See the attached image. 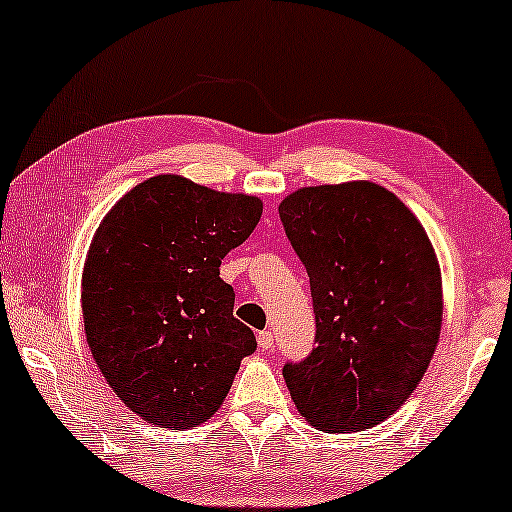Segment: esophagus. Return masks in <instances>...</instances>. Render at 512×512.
I'll list each match as a JSON object with an SVG mask.
<instances>
[{
  "instance_id": "obj_1",
  "label": "esophagus",
  "mask_w": 512,
  "mask_h": 512,
  "mask_svg": "<svg viewBox=\"0 0 512 512\" xmlns=\"http://www.w3.org/2000/svg\"><path fill=\"white\" fill-rule=\"evenodd\" d=\"M272 345H275V335H272L270 331H263V333H258V347H263V349H270Z\"/></svg>"
}]
</instances>
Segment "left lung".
Instances as JSON below:
<instances>
[{"label":"left lung","instance_id":"left-lung-1","mask_svg":"<svg viewBox=\"0 0 512 512\" xmlns=\"http://www.w3.org/2000/svg\"><path fill=\"white\" fill-rule=\"evenodd\" d=\"M279 219L310 277L317 319V347L286 363V387L319 431H366L408 401L436 352V251L417 216L373 181L298 188Z\"/></svg>","mask_w":512,"mask_h":512}]
</instances>
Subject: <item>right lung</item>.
I'll return each mask as SVG.
<instances>
[{
    "label": "right lung",
    "instance_id": "obj_1",
    "mask_svg": "<svg viewBox=\"0 0 512 512\" xmlns=\"http://www.w3.org/2000/svg\"><path fill=\"white\" fill-rule=\"evenodd\" d=\"M261 214L254 195L158 174L95 230L81 277L86 340L104 380L144 422L172 431L207 422L256 349L219 268Z\"/></svg>",
    "mask_w": 512,
    "mask_h": 512
}]
</instances>
